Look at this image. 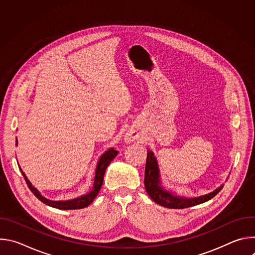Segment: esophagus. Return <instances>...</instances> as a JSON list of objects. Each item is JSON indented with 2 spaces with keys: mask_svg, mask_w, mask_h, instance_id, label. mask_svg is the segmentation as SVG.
<instances>
[{
  "mask_svg": "<svg viewBox=\"0 0 255 255\" xmlns=\"http://www.w3.org/2000/svg\"><path fill=\"white\" fill-rule=\"evenodd\" d=\"M125 142H127V143H130V142H132V141H134L135 139H137V135L136 134H134V133H127L126 135H125Z\"/></svg>",
  "mask_w": 255,
  "mask_h": 255,
  "instance_id": "obj_1",
  "label": "esophagus"
}]
</instances>
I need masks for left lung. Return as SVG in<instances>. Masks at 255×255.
<instances>
[{
  "mask_svg": "<svg viewBox=\"0 0 255 255\" xmlns=\"http://www.w3.org/2000/svg\"><path fill=\"white\" fill-rule=\"evenodd\" d=\"M144 186L152 201L169 209H185L205 203L214 198L223 188V186H221L208 195L197 198H185L173 195L171 192H168L161 187L157 160L154 153L150 150L147 152L146 165H145Z\"/></svg>",
  "mask_w": 255,
  "mask_h": 255,
  "instance_id": "1",
  "label": "left lung"
}]
</instances>
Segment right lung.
<instances>
[{"label":"right lung","mask_w":255,"mask_h":255,"mask_svg":"<svg viewBox=\"0 0 255 255\" xmlns=\"http://www.w3.org/2000/svg\"><path fill=\"white\" fill-rule=\"evenodd\" d=\"M16 145H17V140H16ZM118 151L110 148L109 150H107L99 159L98 164H97V168H96V173H95V179H94V187L93 190L88 193L85 196H82L80 198L74 199V200H69V201H50L46 198H44L43 196H41V194L36 190L30 181L28 180V178L26 177L25 173L22 171L21 167L20 170L26 180V184L28 186V188L30 189V191L34 194V196L37 198L39 201H41L42 203H44L47 206L56 208V209H60V210H77V209H83L88 207L89 205H91L93 203V201L95 200V198L97 197V195L99 194L102 185H103V180H104V174L105 171L108 167V165L111 163V161L117 156Z\"/></svg>","instance_id":"1"}]
</instances>
